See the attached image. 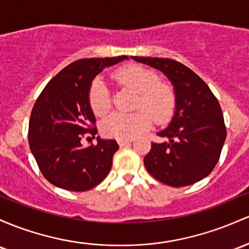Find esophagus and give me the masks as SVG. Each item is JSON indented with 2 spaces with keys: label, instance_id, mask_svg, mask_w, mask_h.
<instances>
[{
  "label": "esophagus",
  "instance_id": "1",
  "mask_svg": "<svg viewBox=\"0 0 249 249\" xmlns=\"http://www.w3.org/2000/svg\"><path fill=\"white\" fill-rule=\"evenodd\" d=\"M118 144L120 146H125V145H127V144L129 143H131V142H132V139H118Z\"/></svg>",
  "mask_w": 249,
  "mask_h": 249
}]
</instances>
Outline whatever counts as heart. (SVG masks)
<instances>
[{
	"mask_svg": "<svg viewBox=\"0 0 249 249\" xmlns=\"http://www.w3.org/2000/svg\"><path fill=\"white\" fill-rule=\"evenodd\" d=\"M114 79L122 86L137 92L132 114L113 113L102 123V132L106 137L131 139L142 135L156 122H164L171 116L176 93L170 84L160 81V76L150 68L131 65L114 73ZM89 103L95 116L103 117L111 110L112 102L108 89L102 78H95L89 89Z\"/></svg>",
	"mask_w": 249,
	"mask_h": 249,
	"instance_id": "heart-1",
	"label": "heart"
}]
</instances>
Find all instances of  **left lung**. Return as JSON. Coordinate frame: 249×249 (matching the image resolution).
Listing matches in <instances>:
<instances>
[{"mask_svg":"<svg viewBox=\"0 0 249 249\" xmlns=\"http://www.w3.org/2000/svg\"><path fill=\"white\" fill-rule=\"evenodd\" d=\"M162 71L176 93V111L165 130L169 142L151 143L144 165L152 177L171 187H185L207 177L220 160L227 130L222 110L208 85L189 67L168 58L132 56Z\"/></svg>","mask_w":249,"mask_h":249,"instance_id":"8db88e82","label":"left lung"}]
</instances>
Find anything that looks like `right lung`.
Returning a JSON list of instances; mask_svg holds the SVG:
<instances>
[{"label":"right lung","mask_w":249,"mask_h":249,"mask_svg":"<svg viewBox=\"0 0 249 249\" xmlns=\"http://www.w3.org/2000/svg\"><path fill=\"white\" fill-rule=\"evenodd\" d=\"M127 56L91 58L72 62L51 79L35 102L29 119L32 154L45 178L70 191H86L107 176L114 139L98 138L97 145L84 147L81 138L98 130L89 103V89L95 75Z\"/></svg>","instance_id":"1"}]
</instances>
